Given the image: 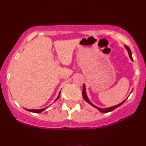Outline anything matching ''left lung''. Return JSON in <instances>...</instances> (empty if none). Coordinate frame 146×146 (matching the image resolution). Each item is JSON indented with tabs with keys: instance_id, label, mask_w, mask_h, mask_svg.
<instances>
[{
	"instance_id": "1",
	"label": "left lung",
	"mask_w": 146,
	"mask_h": 146,
	"mask_svg": "<svg viewBox=\"0 0 146 146\" xmlns=\"http://www.w3.org/2000/svg\"><path fill=\"white\" fill-rule=\"evenodd\" d=\"M125 48H126V50H127V51H128V55H129V56H130V59H131V60H132V61H133V60H132V58L131 51H130V48H129L128 46H126V45H125ZM82 95H83V98H84V99L85 101H86V102H88V103L89 104L91 105L92 106L95 107V108H97V109L100 110V112H102V113H108V112H111V111H113V110H115V108H118L119 106H121V105L122 104H123V102H124L125 101V100L124 101L122 102L121 103H120V104H118V105H117V106H114L110 107V108H99V107L96 106H95L94 104H92L91 102H90L89 101V100H88V97H87V95H86V88H85V85H84V86H83Z\"/></svg>"
}]
</instances>
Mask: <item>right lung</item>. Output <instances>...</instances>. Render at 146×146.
<instances>
[{
  "label": "right lung",
  "mask_w": 146,
  "mask_h": 146,
  "mask_svg": "<svg viewBox=\"0 0 146 146\" xmlns=\"http://www.w3.org/2000/svg\"><path fill=\"white\" fill-rule=\"evenodd\" d=\"M60 93H59V95H58V98H57V99L56 100V101L57 100H58V98H59V96H60ZM55 101V102H56ZM46 108H42V109H38V110H31V109H26L27 110H28V111H29V112H32V113H41V112H42V111H44V110L46 109Z\"/></svg>",
  "instance_id": "add662e5"
}]
</instances>
